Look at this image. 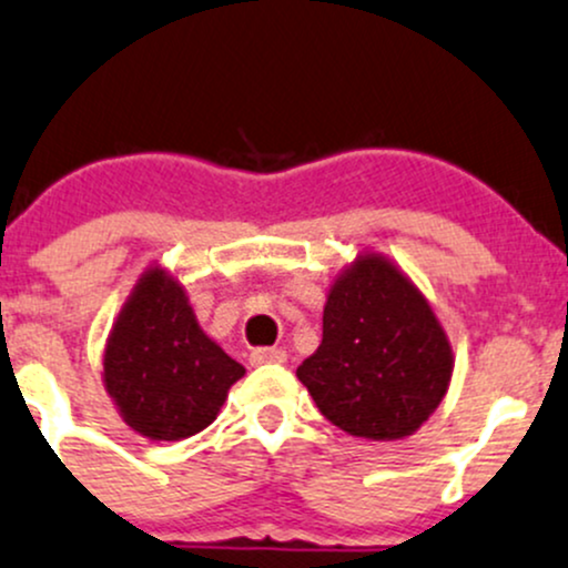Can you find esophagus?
I'll list each match as a JSON object with an SVG mask.
<instances>
[{
    "instance_id": "1",
    "label": "esophagus",
    "mask_w": 568,
    "mask_h": 568,
    "mask_svg": "<svg viewBox=\"0 0 568 568\" xmlns=\"http://www.w3.org/2000/svg\"><path fill=\"white\" fill-rule=\"evenodd\" d=\"M252 365H282L286 363V352L278 346H262V349L252 352Z\"/></svg>"
}]
</instances>
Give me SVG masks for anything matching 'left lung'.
<instances>
[{"mask_svg": "<svg viewBox=\"0 0 568 568\" xmlns=\"http://www.w3.org/2000/svg\"><path fill=\"white\" fill-rule=\"evenodd\" d=\"M453 376V346L398 267L363 254L327 295L322 344L297 368L316 408L349 436L395 442L436 412Z\"/></svg>", "mask_w": 568, "mask_h": 568, "instance_id": "1", "label": "left lung"}]
</instances>
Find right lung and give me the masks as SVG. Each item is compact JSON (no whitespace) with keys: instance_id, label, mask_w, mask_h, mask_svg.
Here are the masks:
<instances>
[{"instance_id":"add662e5","label":"right lung","mask_w":568,"mask_h":568,"mask_svg":"<svg viewBox=\"0 0 568 568\" xmlns=\"http://www.w3.org/2000/svg\"><path fill=\"white\" fill-rule=\"evenodd\" d=\"M102 365L124 423L151 442H179L209 428L227 389L246 374L200 331L184 286L162 267H151L135 284Z\"/></svg>"}]
</instances>
